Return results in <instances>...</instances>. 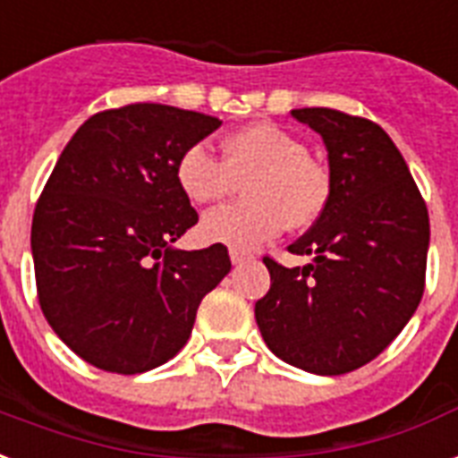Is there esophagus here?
Masks as SVG:
<instances>
[{
  "label": "esophagus",
  "mask_w": 458,
  "mask_h": 458,
  "mask_svg": "<svg viewBox=\"0 0 458 458\" xmlns=\"http://www.w3.org/2000/svg\"><path fill=\"white\" fill-rule=\"evenodd\" d=\"M229 258H232L233 265H243V262H248L253 255L248 253V250H241V248H229Z\"/></svg>",
  "instance_id": "esophagus-1"
}]
</instances>
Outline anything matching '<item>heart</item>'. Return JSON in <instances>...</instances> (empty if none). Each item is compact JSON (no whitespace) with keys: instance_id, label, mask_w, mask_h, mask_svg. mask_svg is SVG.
Returning <instances> with one entry per match:
<instances>
[{"instance_id":"b5f03b06","label":"heart","mask_w":458,"mask_h":458,"mask_svg":"<svg viewBox=\"0 0 458 458\" xmlns=\"http://www.w3.org/2000/svg\"><path fill=\"white\" fill-rule=\"evenodd\" d=\"M174 181L193 205L219 203L243 181L246 203L208 212L198 226L208 243L241 250L267 243L284 226H313L332 198L327 169L299 138L272 123H250L225 136L222 162L203 145H191L174 165Z\"/></svg>"}]
</instances>
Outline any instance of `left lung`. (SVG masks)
Wrapping results in <instances>:
<instances>
[{
    "instance_id": "obj_1",
    "label": "left lung",
    "mask_w": 458,
    "mask_h": 458,
    "mask_svg": "<svg viewBox=\"0 0 458 458\" xmlns=\"http://www.w3.org/2000/svg\"><path fill=\"white\" fill-rule=\"evenodd\" d=\"M325 140L332 198L289 246L310 255L284 267L265 255L269 292L255 320L269 351L315 375H344L394 342L423 299L430 219L392 138L339 109L292 112Z\"/></svg>"
}]
</instances>
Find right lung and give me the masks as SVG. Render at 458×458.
<instances>
[{"mask_svg": "<svg viewBox=\"0 0 458 458\" xmlns=\"http://www.w3.org/2000/svg\"><path fill=\"white\" fill-rule=\"evenodd\" d=\"M219 126L136 102L90 116L56 159L33 212L35 284L49 327L85 363L119 375L166 363L232 269L219 243L172 248L198 222L174 165Z\"/></svg>", "mask_w": 458, "mask_h": 458, "instance_id": "add662e5", "label": "right lung"}]
</instances>
